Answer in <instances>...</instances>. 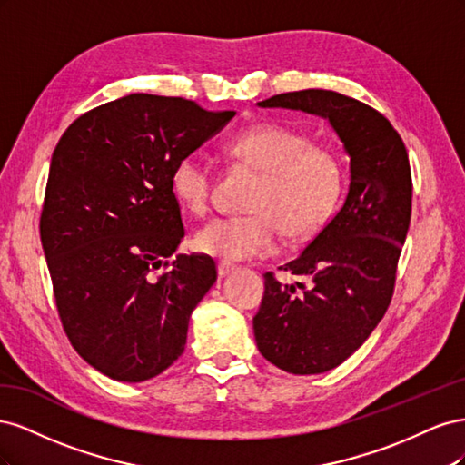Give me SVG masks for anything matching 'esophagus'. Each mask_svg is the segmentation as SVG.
Segmentation results:
<instances>
[{
  "label": "esophagus",
  "instance_id": "esophagus-1",
  "mask_svg": "<svg viewBox=\"0 0 465 465\" xmlns=\"http://www.w3.org/2000/svg\"><path fill=\"white\" fill-rule=\"evenodd\" d=\"M236 270V265L234 263H231V262H224V260H221L219 263H217V272H219V275L221 277H227L229 273H232Z\"/></svg>",
  "mask_w": 465,
  "mask_h": 465
}]
</instances>
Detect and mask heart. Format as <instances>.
Returning <instances> with one entry per match:
<instances>
[{
    "instance_id": "1",
    "label": "heart",
    "mask_w": 465,
    "mask_h": 465,
    "mask_svg": "<svg viewBox=\"0 0 465 465\" xmlns=\"http://www.w3.org/2000/svg\"><path fill=\"white\" fill-rule=\"evenodd\" d=\"M232 159L262 173L248 202L252 213L209 221L195 234V248L224 262L270 256L277 250L279 227L299 238L314 232L335 209L343 184L340 159L314 145L289 125L260 124L231 135L224 143ZM213 174L203 154H182L171 171V192L193 215L207 213Z\"/></svg>"
}]
</instances>
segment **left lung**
Wrapping results in <instances>:
<instances>
[{
	"instance_id": "1",
	"label": "left lung",
	"mask_w": 465,
	"mask_h": 465,
	"mask_svg": "<svg viewBox=\"0 0 465 465\" xmlns=\"http://www.w3.org/2000/svg\"><path fill=\"white\" fill-rule=\"evenodd\" d=\"M258 106L328 120L349 154L341 209L299 258L279 267L304 277L308 287L265 273L254 316L256 345L267 361L291 374H320L353 355L386 314L411 219L410 157L378 110L335 91L283 93Z\"/></svg>"
}]
</instances>
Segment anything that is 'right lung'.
<instances>
[{
    "instance_id": "1",
    "label": "right lung",
    "mask_w": 465,
    "mask_h": 465,
    "mask_svg": "<svg viewBox=\"0 0 465 465\" xmlns=\"http://www.w3.org/2000/svg\"><path fill=\"white\" fill-rule=\"evenodd\" d=\"M232 116L135 93L85 112L54 149L40 241L69 341L108 378L143 382L184 353L217 270L168 262L184 238L171 171Z\"/></svg>"
}]
</instances>
